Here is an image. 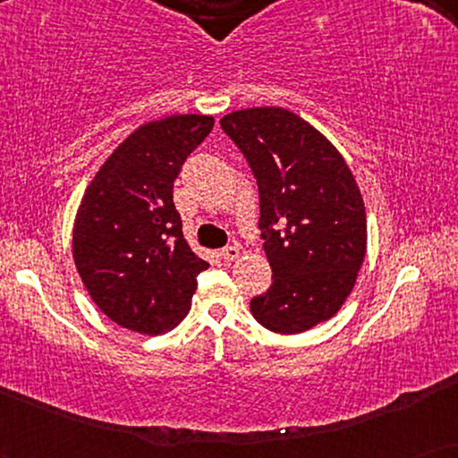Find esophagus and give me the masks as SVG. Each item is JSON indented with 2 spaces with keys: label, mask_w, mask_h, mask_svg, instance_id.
<instances>
[{
  "label": "esophagus",
  "mask_w": 458,
  "mask_h": 458,
  "mask_svg": "<svg viewBox=\"0 0 458 458\" xmlns=\"http://www.w3.org/2000/svg\"><path fill=\"white\" fill-rule=\"evenodd\" d=\"M240 254H242V250L237 248V246H227V248H223L221 252H218V256H221L225 262L237 260V259H240Z\"/></svg>",
  "instance_id": "34e87169"
}]
</instances>
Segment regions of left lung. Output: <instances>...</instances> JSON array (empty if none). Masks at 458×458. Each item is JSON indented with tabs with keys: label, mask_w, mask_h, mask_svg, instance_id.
<instances>
[{
	"label": "left lung",
	"mask_w": 458,
	"mask_h": 458,
	"mask_svg": "<svg viewBox=\"0 0 458 458\" xmlns=\"http://www.w3.org/2000/svg\"><path fill=\"white\" fill-rule=\"evenodd\" d=\"M221 127L252 168L273 284L250 310L275 334H302L342 309L367 252L354 174L327 137L284 108H248Z\"/></svg>",
	"instance_id": "1"
}]
</instances>
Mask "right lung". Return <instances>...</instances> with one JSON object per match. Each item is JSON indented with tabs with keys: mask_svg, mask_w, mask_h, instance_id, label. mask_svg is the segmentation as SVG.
Listing matches in <instances>:
<instances>
[{
	"mask_svg": "<svg viewBox=\"0 0 458 458\" xmlns=\"http://www.w3.org/2000/svg\"><path fill=\"white\" fill-rule=\"evenodd\" d=\"M215 118L174 114L141 124L87 185L72 256L93 302L110 321L158 335L187 315L208 268L187 246L173 183Z\"/></svg>",
	"mask_w": 458,
	"mask_h": 458,
	"instance_id": "obj_1",
	"label": "right lung"
}]
</instances>
